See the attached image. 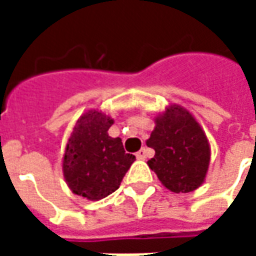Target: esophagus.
<instances>
[{
	"label": "esophagus",
	"mask_w": 256,
	"mask_h": 256,
	"mask_svg": "<svg viewBox=\"0 0 256 256\" xmlns=\"http://www.w3.org/2000/svg\"><path fill=\"white\" fill-rule=\"evenodd\" d=\"M146 156H148V150H145V148H141V150L136 154V158H137L138 160H144V159H146Z\"/></svg>",
	"instance_id": "1"
}]
</instances>
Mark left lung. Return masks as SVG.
<instances>
[{
    "instance_id": "obj_1",
    "label": "left lung",
    "mask_w": 256,
    "mask_h": 256,
    "mask_svg": "<svg viewBox=\"0 0 256 256\" xmlns=\"http://www.w3.org/2000/svg\"><path fill=\"white\" fill-rule=\"evenodd\" d=\"M146 145L155 150L148 160L162 185L174 193H188L206 181L211 146L203 128L185 106L172 104L155 116Z\"/></svg>"
}]
</instances>
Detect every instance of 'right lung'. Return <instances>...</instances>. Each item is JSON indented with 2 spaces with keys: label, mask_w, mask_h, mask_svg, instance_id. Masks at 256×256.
Wrapping results in <instances>:
<instances>
[{
  "label": "right lung",
  "mask_w": 256,
  "mask_h": 256,
  "mask_svg": "<svg viewBox=\"0 0 256 256\" xmlns=\"http://www.w3.org/2000/svg\"><path fill=\"white\" fill-rule=\"evenodd\" d=\"M114 119L100 110L84 111L72 128L64 150L62 170L68 188L97 202L115 192L136 160L126 154L122 140L112 138Z\"/></svg>",
  "instance_id": "1"
}]
</instances>
